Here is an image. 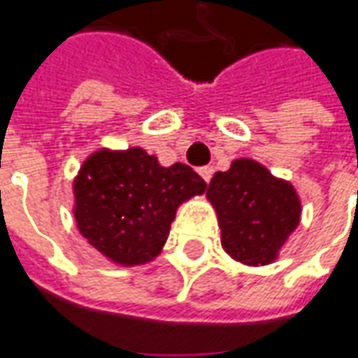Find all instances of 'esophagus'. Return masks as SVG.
I'll list each match as a JSON object with an SVG mask.
<instances>
[{"mask_svg":"<svg viewBox=\"0 0 358 358\" xmlns=\"http://www.w3.org/2000/svg\"><path fill=\"white\" fill-rule=\"evenodd\" d=\"M197 173H199V175L203 177V181H206V183H209V179H211V173H213V169H211V167H199V169H197Z\"/></svg>","mask_w":358,"mask_h":358,"instance_id":"34e87169","label":"esophagus"}]
</instances>
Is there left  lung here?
<instances>
[{"instance_id": "obj_1", "label": "left lung", "mask_w": 358, "mask_h": 358, "mask_svg": "<svg viewBox=\"0 0 358 358\" xmlns=\"http://www.w3.org/2000/svg\"><path fill=\"white\" fill-rule=\"evenodd\" d=\"M207 199L217 211L224 250L250 266L270 264L300 222L292 185L250 159H238L229 171L215 173Z\"/></svg>"}]
</instances>
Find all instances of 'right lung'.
Listing matches in <instances>:
<instances>
[{"instance_id": "obj_1", "label": "right lung", "mask_w": 358, "mask_h": 358, "mask_svg": "<svg viewBox=\"0 0 358 358\" xmlns=\"http://www.w3.org/2000/svg\"><path fill=\"white\" fill-rule=\"evenodd\" d=\"M207 183L189 165L161 167L143 149L99 151L74 181L76 224L100 254L136 266L152 259L169 236L179 203Z\"/></svg>"}]
</instances>
